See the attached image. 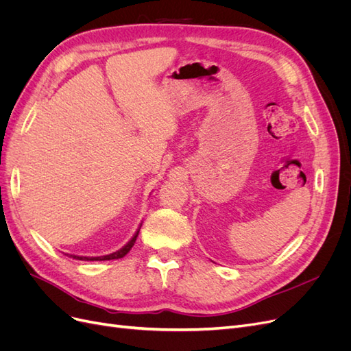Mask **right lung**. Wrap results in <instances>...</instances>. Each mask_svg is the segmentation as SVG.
<instances>
[{"instance_id": "right-lung-1", "label": "right lung", "mask_w": 351, "mask_h": 351, "mask_svg": "<svg viewBox=\"0 0 351 351\" xmlns=\"http://www.w3.org/2000/svg\"><path fill=\"white\" fill-rule=\"evenodd\" d=\"M137 236H139V230L136 231V234L133 236V239H132L129 243H127L124 247H121L120 250H117V252H114V253H111V254H105V256H98V258H86V256H74V254H70V256H71L73 259H77V261H111V259H120V258L125 256V254L130 252V249L133 247V244L136 243Z\"/></svg>"}]
</instances>
